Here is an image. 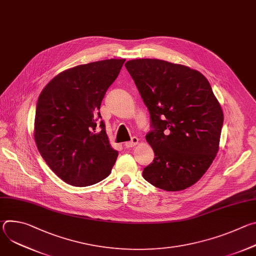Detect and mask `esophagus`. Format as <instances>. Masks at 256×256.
I'll use <instances>...</instances> for the list:
<instances>
[{"label": "esophagus", "mask_w": 256, "mask_h": 256, "mask_svg": "<svg viewBox=\"0 0 256 256\" xmlns=\"http://www.w3.org/2000/svg\"><path fill=\"white\" fill-rule=\"evenodd\" d=\"M138 142V138L136 136H132L130 142H126L124 144V146H126V148H132V147H134V146H136Z\"/></svg>", "instance_id": "esophagus-1"}]
</instances>
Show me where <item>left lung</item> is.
Returning <instances> with one entry per match:
<instances>
[{"label": "left lung", "mask_w": 256, "mask_h": 256, "mask_svg": "<svg viewBox=\"0 0 256 256\" xmlns=\"http://www.w3.org/2000/svg\"><path fill=\"white\" fill-rule=\"evenodd\" d=\"M126 68L151 118L146 140L155 158L144 178L167 192L192 186L212 163L224 122L208 81L198 70L156 58L132 60Z\"/></svg>", "instance_id": "left-lung-1"}]
</instances>
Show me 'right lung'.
I'll use <instances>...</instances> for the list:
<instances>
[{"label": "right lung", "mask_w": 256, "mask_h": 256, "mask_svg": "<svg viewBox=\"0 0 256 256\" xmlns=\"http://www.w3.org/2000/svg\"><path fill=\"white\" fill-rule=\"evenodd\" d=\"M126 60L80 64L56 76L36 104L34 140L50 168L68 184L88 186L112 172L118 152L99 112Z\"/></svg>", "instance_id": "obj_1"}]
</instances>
